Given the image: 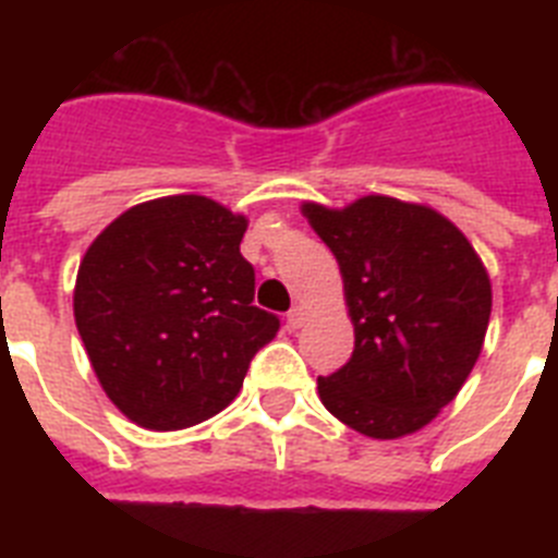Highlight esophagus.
Returning <instances> with one entry per match:
<instances>
[{
    "label": "esophagus",
    "instance_id": "1",
    "mask_svg": "<svg viewBox=\"0 0 558 558\" xmlns=\"http://www.w3.org/2000/svg\"><path fill=\"white\" fill-rule=\"evenodd\" d=\"M304 322H307V310H304L302 304H295V307L288 313V327L299 329L304 327Z\"/></svg>",
    "mask_w": 558,
    "mask_h": 558
}]
</instances>
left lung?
<instances>
[{"mask_svg": "<svg viewBox=\"0 0 558 558\" xmlns=\"http://www.w3.org/2000/svg\"><path fill=\"white\" fill-rule=\"evenodd\" d=\"M302 215L338 259L354 327L347 366L318 377L324 408L368 438L422 430L481 357L489 270L427 204L363 195L340 209L302 201Z\"/></svg>", "mask_w": 558, "mask_h": 558, "instance_id": "1", "label": "left lung"}]
</instances>
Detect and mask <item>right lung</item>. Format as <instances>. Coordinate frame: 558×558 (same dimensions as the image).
I'll return each mask as SVG.
<instances>
[{"mask_svg":"<svg viewBox=\"0 0 558 558\" xmlns=\"http://www.w3.org/2000/svg\"><path fill=\"white\" fill-rule=\"evenodd\" d=\"M245 229L243 211L206 195H165L122 211L83 254L77 332L106 397L140 427L184 430L223 411L279 329L251 304Z\"/></svg>","mask_w":558,"mask_h":558,"instance_id":"obj_1","label":"right lung"}]
</instances>
